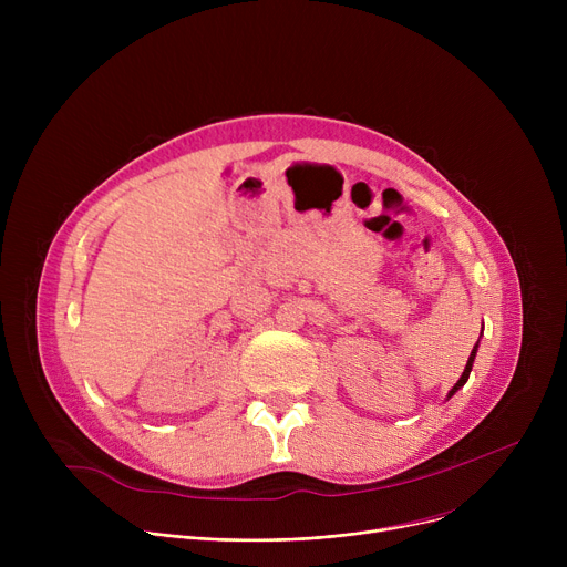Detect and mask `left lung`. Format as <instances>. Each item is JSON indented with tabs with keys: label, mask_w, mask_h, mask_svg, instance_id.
Returning <instances> with one entry per match:
<instances>
[{
	"label": "left lung",
	"mask_w": 567,
	"mask_h": 567,
	"mask_svg": "<svg viewBox=\"0 0 567 567\" xmlns=\"http://www.w3.org/2000/svg\"><path fill=\"white\" fill-rule=\"evenodd\" d=\"M475 351H478V342H475V347H473V351H471V355H468V361H466V368H464V372H462V377H460V381L453 385L451 389V393H449V398H453L462 385L468 381V374H471V368H473V359H475Z\"/></svg>",
	"instance_id": "1"
}]
</instances>
